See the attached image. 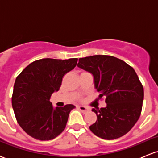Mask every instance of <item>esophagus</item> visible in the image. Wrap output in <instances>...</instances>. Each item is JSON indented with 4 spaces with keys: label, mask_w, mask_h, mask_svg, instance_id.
<instances>
[{
    "label": "esophagus",
    "mask_w": 158,
    "mask_h": 158,
    "mask_svg": "<svg viewBox=\"0 0 158 158\" xmlns=\"http://www.w3.org/2000/svg\"><path fill=\"white\" fill-rule=\"evenodd\" d=\"M78 108H79V109L82 112L83 114H86L87 112H88V110H89V109H88V108H86V107H85V106H79V107H78Z\"/></svg>",
    "instance_id": "34e87169"
}]
</instances>
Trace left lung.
I'll use <instances>...</instances> for the list:
<instances>
[{"mask_svg": "<svg viewBox=\"0 0 158 158\" xmlns=\"http://www.w3.org/2000/svg\"><path fill=\"white\" fill-rule=\"evenodd\" d=\"M77 66L94 76L99 97L107 106L92 110L97 119L89 128L105 139L119 138L128 133L138 120L144 97L143 87L135 70L121 59L96 55L80 58Z\"/></svg>", "mask_w": 158, "mask_h": 158, "instance_id": "left-lung-1", "label": "left lung"}]
</instances>
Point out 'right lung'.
<instances>
[{
    "label": "right lung",
    "mask_w": 158,
    "mask_h": 158,
    "mask_svg": "<svg viewBox=\"0 0 158 158\" xmlns=\"http://www.w3.org/2000/svg\"><path fill=\"white\" fill-rule=\"evenodd\" d=\"M78 59H42L26 67L16 78L12 106L17 122L27 135L50 140L64 130L75 106L53 108L50 99L60 88L62 78L77 64Z\"/></svg>",
    "instance_id": "1"
}]
</instances>
